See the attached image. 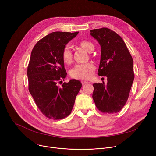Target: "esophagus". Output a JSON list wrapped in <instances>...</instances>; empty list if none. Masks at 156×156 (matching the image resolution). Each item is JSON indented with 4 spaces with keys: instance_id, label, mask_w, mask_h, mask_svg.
I'll use <instances>...</instances> for the list:
<instances>
[{
    "instance_id": "34e87169",
    "label": "esophagus",
    "mask_w": 156,
    "mask_h": 156,
    "mask_svg": "<svg viewBox=\"0 0 156 156\" xmlns=\"http://www.w3.org/2000/svg\"><path fill=\"white\" fill-rule=\"evenodd\" d=\"M87 83H88V81H81V84H82L83 85H85Z\"/></svg>"
}]
</instances>
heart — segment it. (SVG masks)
Returning <instances> with one entry per match:
<instances>
[{"label": "heart", "instance_id": "obj_1", "mask_svg": "<svg viewBox=\"0 0 156 156\" xmlns=\"http://www.w3.org/2000/svg\"><path fill=\"white\" fill-rule=\"evenodd\" d=\"M79 44L89 52L94 49L93 44L87 40H81L79 42ZM62 59L66 64H69L72 62L73 54L71 47L69 45H66L63 48ZM95 69V66L92 62L78 64L70 70V75L74 78L87 80L91 78Z\"/></svg>", "mask_w": 156, "mask_h": 156}]
</instances>
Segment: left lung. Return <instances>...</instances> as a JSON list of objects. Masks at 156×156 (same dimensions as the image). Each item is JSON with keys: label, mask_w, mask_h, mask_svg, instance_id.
Wrapping results in <instances>:
<instances>
[{"label": "left lung", "mask_w": 156, "mask_h": 156, "mask_svg": "<svg viewBox=\"0 0 156 156\" xmlns=\"http://www.w3.org/2000/svg\"><path fill=\"white\" fill-rule=\"evenodd\" d=\"M91 36L101 47L98 75L108 78V83L93 84L96 107L104 113L113 114L124 107L134 80L133 61L122 38L108 28L90 30Z\"/></svg>", "instance_id": "8db88e82"}]
</instances>
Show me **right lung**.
Returning <instances> with one entry per match:
<instances>
[{"mask_svg":"<svg viewBox=\"0 0 156 156\" xmlns=\"http://www.w3.org/2000/svg\"><path fill=\"white\" fill-rule=\"evenodd\" d=\"M78 33L52 32L40 40L31 51L27 69L29 92L38 108L49 119L68 116L82 86L76 80L58 85L67 75L62 49Z\"/></svg>","mask_w":156,"mask_h":156,"instance_id":"1","label":"right lung"}]
</instances>
